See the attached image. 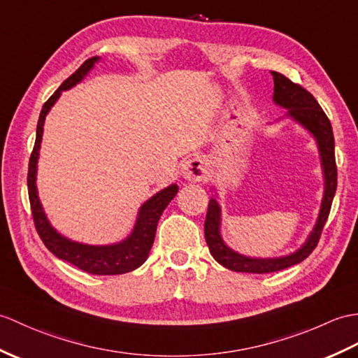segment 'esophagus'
<instances>
[{
    "mask_svg": "<svg viewBox=\"0 0 358 358\" xmlns=\"http://www.w3.org/2000/svg\"><path fill=\"white\" fill-rule=\"evenodd\" d=\"M181 176L190 182H199L209 176V168L201 157H194V159H189L181 164Z\"/></svg>",
    "mask_w": 358,
    "mask_h": 358,
    "instance_id": "34e87169",
    "label": "esophagus"
}]
</instances>
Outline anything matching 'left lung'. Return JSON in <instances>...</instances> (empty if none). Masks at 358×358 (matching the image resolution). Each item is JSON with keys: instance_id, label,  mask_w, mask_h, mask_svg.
<instances>
[{"instance_id": "8db88e82", "label": "left lung", "mask_w": 358, "mask_h": 358, "mask_svg": "<svg viewBox=\"0 0 358 358\" xmlns=\"http://www.w3.org/2000/svg\"><path fill=\"white\" fill-rule=\"evenodd\" d=\"M271 76L274 80L273 102L274 105L285 108L287 110V114L279 120L288 119L296 122L299 127L308 132L315 141L323 176V196L317 220H315L310 235L305 239V243L299 247L297 250L274 257H256L234 250V248L227 245L226 241H224L221 234L222 209L218 201V192H215V195L209 201V209H207V217L204 222L206 243L209 245V250L210 255L213 256V259L221 264L222 267H226L231 271L264 274L284 270L292 267V265L302 262L305 257L310 256L315 245H317L323 226H325V222L328 220L332 198L336 195L337 166L334 157V136H332L331 122L328 120L327 114L323 113L320 105L313 97L311 93H308V91L303 90L302 87L293 84L292 80L278 71H271ZM215 187H212V190Z\"/></svg>"}]
</instances>
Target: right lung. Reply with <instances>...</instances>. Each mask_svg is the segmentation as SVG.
Returning a JSON list of instances; mask_svg holds the SVG:
<instances>
[{"label": "right lung", "instance_id": "right-lung-1", "mask_svg": "<svg viewBox=\"0 0 358 358\" xmlns=\"http://www.w3.org/2000/svg\"><path fill=\"white\" fill-rule=\"evenodd\" d=\"M101 61V57L94 56L91 59H87L79 69L74 71L71 76L66 79L64 84L55 91V94L44 103L43 110L39 114L38 127H36V141L35 148L30 157L29 163V176H27V186H29V198L31 206L33 220L38 234L43 239L45 247L52 252L56 257L62 261L73 264L74 267L84 270L90 274H99V276H106V274H123L138 268L141 264H145L148 259L149 252L154 244L157 224L162 217L163 210L172 201L173 196L178 192V186L172 182L168 187H164L159 192L154 194L151 198L140 206L137 212V218L132 227L131 234L123 238L122 241L113 244L94 245L79 243L70 238L64 236L61 231H57L43 207V203L39 199L38 186H36V176H38V160L41 151V141H43L44 134V123L47 114L55 106L57 99L61 97L62 91L76 87L84 80L88 73L94 69V65Z\"/></svg>", "mask_w": 358, "mask_h": 358}]
</instances>
